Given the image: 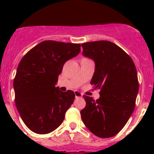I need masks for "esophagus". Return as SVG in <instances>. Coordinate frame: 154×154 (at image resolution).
<instances>
[{
  "label": "esophagus",
  "instance_id": "obj_1",
  "mask_svg": "<svg viewBox=\"0 0 154 154\" xmlns=\"http://www.w3.org/2000/svg\"><path fill=\"white\" fill-rule=\"evenodd\" d=\"M74 93H75V98H81V97H82V94L81 92H78V91H75Z\"/></svg>",
  "mask_w": 154,
  "mask_h": 154
}]
</instances>
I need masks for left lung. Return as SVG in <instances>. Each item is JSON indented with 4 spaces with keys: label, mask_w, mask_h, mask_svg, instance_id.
I'll list each match as a JSON object with an SVG mask.
<instances>
[{
    "label": "left lung",
    "mask_w": 154,
    "mask_h": 154,
    "mask_svg": "<svg viewBox=\"0 0 154 154\" xmlns=\"http://www.w3.org/2000/svg\"><path fill=\"white\" fill-rule=\"evenodd\" d=\"M82 47V55L95 62L91 85L100 89L96 100L83 96L86 106L80 112L82 119L94 135L114 137L135 108L139 91L136 66L130 55L109 41L85 42Z\"/></svg>",
    "instance_id": "obj_1"
}]
</instances>
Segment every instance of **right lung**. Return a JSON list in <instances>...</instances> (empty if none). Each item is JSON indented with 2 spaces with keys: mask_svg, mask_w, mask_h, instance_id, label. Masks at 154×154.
I'll use <instances>...</instances> for the list:
<instances>
[{
  "mask_svg": "<svg viewBox=\"0 0 154 154\" xmlns=\"http://www.w3.org/2000/svg\"><path fill=\"white\" fill-rule=\"evenodd\" d=\"M80 44L44 41L21 60L14 79L15 104L27 127L35 133L54 131L65 119L75 93L55 86L69 59L78 55Z\"/></svg>",
  "mask_w": 154,
  "mask_h": 154,
  "instance_id": "1",
  "label": "right lung"
}]
</instances>
